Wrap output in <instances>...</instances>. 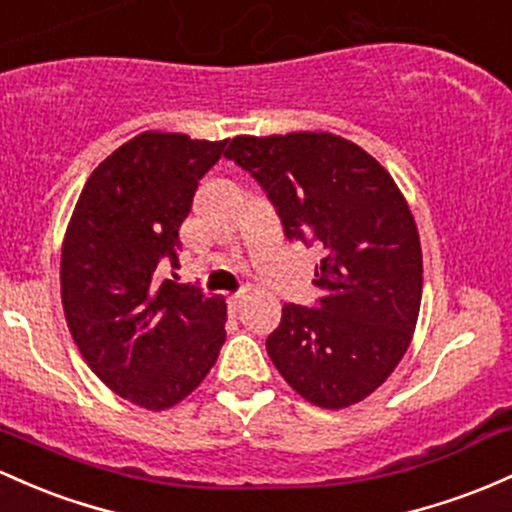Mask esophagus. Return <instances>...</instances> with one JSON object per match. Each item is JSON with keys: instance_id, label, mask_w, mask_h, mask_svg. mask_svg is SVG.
I'll return each instance as SVG.
<instances>
[{"instance_id": "obj_1", "label": "esophagus", "mask_w": 512, "mask_h": 512, "mask_svg": "<svg viewBox=\"0 0 512 512\" xmlns=\"http://www.w3.org/2000/svg\"><path fill=\"white\" fill-rule=\"evenodd\" d=\"M245 299H247V291H238V294L230 296V299H228L230 311L238 313V311H240V306H243V303H245Z\"/></svg>"}]
</instances>
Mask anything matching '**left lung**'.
<instances>
[{"label": "left lung", "mask_w": 512, "mask_h": 512, "mask_svg": "<svg viewBox=\"0 0 512 512\" xmlns=\"http://www.w3.org/2000/svg\"><path fill=\"white\" fill-rule=\"evenodd\" d=\"M228 160L265 189L284 235L323 260L316 306L284 303L267 352L286 384L320 408L379 389L406 355L423 296L418 228L391 174L333 133L238 136Z\"/></svg>", "instance_id": "obj_1"}]
</instances>
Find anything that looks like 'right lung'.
I'll list each match as a JSON object with an SVG mask.
<instances>
[{
	"instance_id": "1",
	"label": "right lung",
	"mask_w": 512,
	"mask_h": 512,
	"mask_svg": "<svg viewBox=\"0 0 512 512\" xmlns=\"http://www.w3.org/2000/svg\"><path fill=\"white\" fill-rule=\"evenodd\" d=\"M228 140L140 133L89 174L67 226L60 289L92 372L140 408L189 396L226 342V301L157 277L179 262V226Z\"/></svg>"
}]
</instances>
